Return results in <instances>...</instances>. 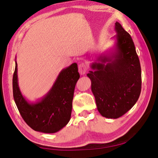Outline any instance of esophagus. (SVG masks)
<instances>
[{"instance_id": "34e87169", "label": "esophagus", "mask_w": 158, "mask_h": 158, "mask_svg": "<svg viewBox=\"0 0 158 158\" xmlns=\"http://www.w3.org/2000/svg\"><path fill=\"white\" fill-rule=\"evenodd\" d=\"M88 69L87 65H85L84 63H80L79 65V73H80V74H84L85 73H86Z\"/></svg>"}]
</instances>
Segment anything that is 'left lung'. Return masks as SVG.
Segmentation results:
<instances>
[{"instance_id": "8db88e82", "label": "left lung", "mask_w": 158, "mask_h": 158, "mask_svg": "<svg viewBox=\"0 0 158 158\" xmlns=\"http://www.w3.org/2000/svg\"><path fill=\"white\" fill-rule=\"evenodd\" d=\"M115 31L114 49L97 57L87 74L98 111L114 119L135 105L141 89V65L132 37L117 21Z\"/></svg>"}]
</instances>
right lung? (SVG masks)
I'll return each instance as SVG.
<instances>
[{"label": "right lung", "mask_w": 158, "mask_h": 158, "mask_svg": "<svg viewBox=\"0 0 158 158\" xmlns=\"http://www.w3.org/2000/svg\"><path fill=\"white\" fill-rule=\"evenodd\" d=\"M79 77L77 64L73 63L60 71L44 97L31 103L26 100L19 87L15 60L13 97L21 117L28 126L44 133L57 132L65 127L70 120L74 88Z\"/></svg>", "instance_id": "obj_1"}]
</instances>
